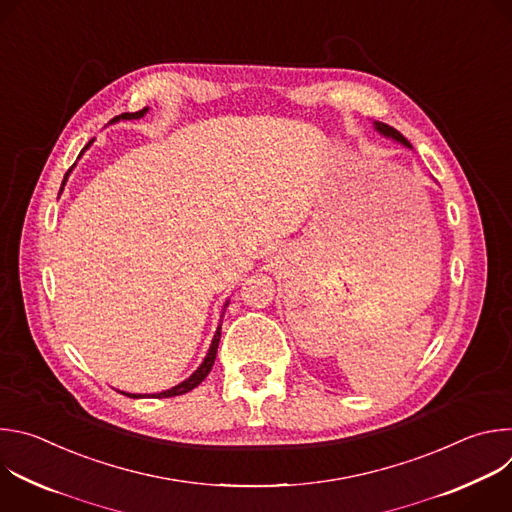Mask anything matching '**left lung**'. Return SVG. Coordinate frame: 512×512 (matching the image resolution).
Here are the masks:
<instances>
[{
  "label": "left lung",
  "instance_id": "1",
  "mask_svg": "<svg viewBox=\"0 0 512 512\" xmlns=\"http://www.w3.org/2000/svg\"><path fill=\"white\" fill-rule=\"evenodd\" d=\"M373 127H375V131L377 133H381L383 137H387V139H393L395 143H401L403 148H407V150H413L411 148V143L397 131V129H393V127H389L387 123H381V121H373Z\"/></svg>",
  "mask_w": 512,
  "mask_h": 512
}]
</instances>
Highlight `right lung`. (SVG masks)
<instances>
[{
	"label": "right lung",
	"instance_id": "obj_1",
	"mask_svg": "<svg viewBox=\"0 0 512 512\" xmlns=\"http://www.w3.org/2000/svg\"><path fill=\"white\" fill-rule=\"evenodd\" d=\"M148 111H150V107H145V109H141V111H135V113H121V115H117L115 119H111V125H115V123H119V121H133V119H141L143 115H148ZM93 141H95V137L85 145V150L79 154V158L91 148L93 145ZM75 166L77 164H72V168L64 174V180H62V186H60V194H62V190H64V184H66V180H68V176H70V172L75 170ZM229 302L231 300H227L225 302V306H223V312H221V324L216 326V332H214V336H212V342H210V346H208V352H206V356H204V360L200 362V367L188 377V379H184L182 383H178L176 387H172V389H166V391H160V393H125V391H119L121 395H125V397H131V399H145V397H176V395H184V393H188V391H192L194 387H198L206 377H208V373H210V369H212V364H214V358H216V350H218V342H221V328H223V316H225V312H227V308H229Z\"/></svg>",
	"mask_w": 512,
	"mask_h": 512
}]
</instances>
